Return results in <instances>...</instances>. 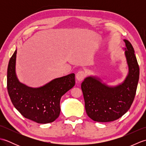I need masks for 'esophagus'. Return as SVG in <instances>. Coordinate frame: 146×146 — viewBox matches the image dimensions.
Listing matches in <instances>:
<instances>
[{
  "instance_id": "obj_1",
  "label": "esophagus",
  "mask_w": 146,
  "mask_h": 146,
  "mask_svg": "<svg viewBox=\"0 0 146 146\" xmlns=\"http://www.w3.org/2000/svg\"><path fill=\"white\" fill-rule=\"evenodd\" d=\"M86 74L83 71H80L76 75V78L78 82H82L85 78Z\"/></svg>"
}]
</instances>
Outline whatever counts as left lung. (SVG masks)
<instances>
[{
    "label": "left lung",
    "instance_id": "8db88e82",
    "mask_svg": "<svg viewBox=\"0 0 146 146\" xmlns=\"http://www.w3.org/2000/svg\"><path fill=\"white\" fill-rule=\"evenodd\" d=\"M129 72L121 84L110 86L96 76L85 78L81 88L86 112L93 120L108 122L115 120L127 111L133 101L139 78V67L134 49L128 40L123 39Z\"/></svg>",
    "mask_w": 146,
    "mask_h": 146
}]
</instances>
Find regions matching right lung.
Wrapping results in <instances>:
<instances>
[{
	"label": "right lung",
	"mask_w": 146,
	"mask_h": 146,
	"mask_svg": "<svg viewBox=\"0 0 146 146\" xmlns=\"http://www.w3.org/2000/svg\"><path fill=\"white\" fill-rule=\"evenodd\" d=\"M17 49L9 62L7 91L14 107L29 120L39 123L52 122L60 115L62 96L75 85V74L55 78L38 88L21 83L15 73Z\"/></svg>",
	"instance_id": "add662e5"
}]
</instances>
